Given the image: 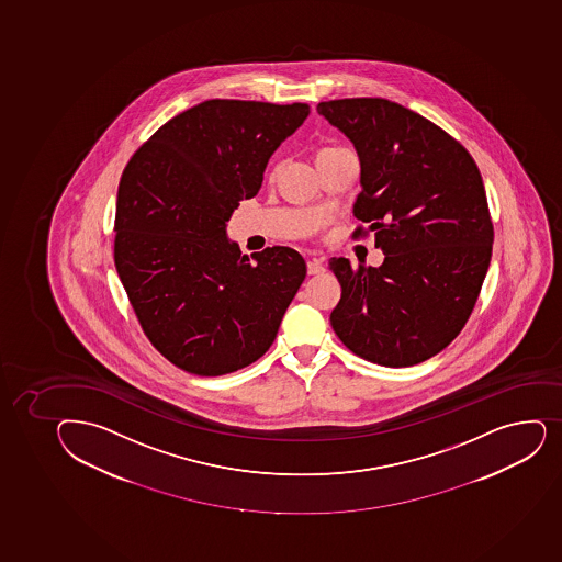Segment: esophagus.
<instances>
[{
    "mask_svg": "<svg viewBox=\"0 0 562 562\" xmlns=\"http://www.w3.org/2000/svg\"><path fill=\"white\" fill-rule=\"evenodd\" d=\"M307 272H310V274H321V272H325L323 258H310V260H307Z\"/></svg>",
    "mask_w": 562,
    "mask_h": 562,
    "instance_id": "1",
    "label": "esophagus"
}]
</instances>
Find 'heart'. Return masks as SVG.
Listing matches in <instances>:
<instances>
[{
  "instance_id": "1",
  "label": "heart",
  "mask_w": 562,
  "mask_h": 562,
  "mask_svg": "<svg viewBox=\"0 0 562 562\" xmlns=\"http://www.w3.org/2000/svg\"><path fill=\"white\" fill-rule=\"evenodd\" d=\"M345 147H341V145H325V147H321V149L317 150V155H315V162H318V160H325V158L334 157V155H339V153H342ZM278 166L274 164L271 168V175L277 173Z\"/></svg>"
}]
</instances>
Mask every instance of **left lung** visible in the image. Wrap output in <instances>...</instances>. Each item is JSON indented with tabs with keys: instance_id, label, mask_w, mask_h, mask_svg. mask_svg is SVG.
Segmentation results:
<instances>
[{
	"instance_id": "left-lung-1",
	"label": "left lung",
	"mask_w": 562,
	"mask_h": 562,
	"mask_svg": "<svg viewBox=\"0 0 562 562\" xmlns=\"http://www.w3.org/2000/svg\"><path fill=\"white\" fill-rule=\"evenodd\" d=\"M317 112L358 150L356 237L374 231L385 260L331 258L342 345L383 367H412L448 347L469 321L491 263L485 186L469 150L417 112L382 98L334 99Z\"/></svg>"
}]
</instances>
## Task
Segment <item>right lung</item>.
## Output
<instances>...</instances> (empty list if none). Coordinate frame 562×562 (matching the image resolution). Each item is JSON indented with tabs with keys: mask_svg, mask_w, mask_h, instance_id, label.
I'll return each instance as SVG.
<instances>
[{
	"mask_svg": "<svg viewBox=\"0 0 562 562\" xmlns=\"http://www.w3.org/2000/svg\"><path fill=\"white\" fill-rule=\"evenodd\" d=\"M307 114L306 103L209 99L164 123L123 169L114 263L150 345L182 371L255 363L306 278L296 250L267 247L250 261L225 226Z\"/></svg>",
	"mask_w": 562,
	"mask_h": 562,
	"instance_id": "obj_1",
	"label": "right lung"
}]
</instances>
